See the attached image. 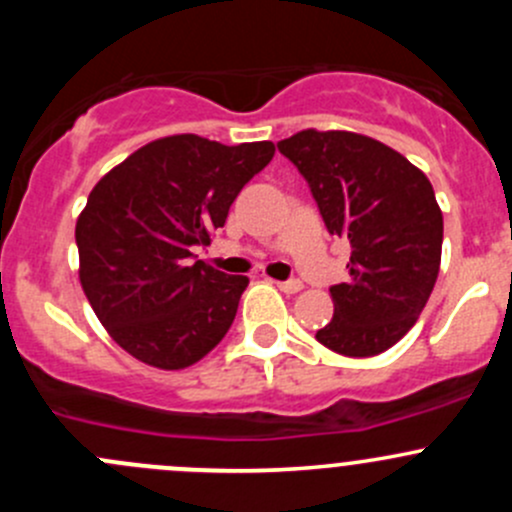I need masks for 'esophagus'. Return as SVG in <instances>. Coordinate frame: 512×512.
Instances as JSON below:
<instances>
[{
    "instance_id": "esophagus-1",
    "label": "esophagus",
    "mask_w": 512,
    "mask_h": 512,
    "mask_svg": "<svg viewBox=\"0 0 512 512\" xmlns=\"http://www.w3.org/2000/svg\"><path fill=\"white\" fill-rule=\"evenodd\" d=\"M277 287H280L285 294H297L299 289H302V282H299V280H287V282H277Z\"/></svg>"
}]
</instances>
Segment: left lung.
<instances>
[{
	"label": "left lung",
	"instance_id": "obj_1",
	"mask_svg": "<svg viewBox=\"0 0 512 512\" xmlns=\"http://www.w3.org/2000/svg\"><path fill=\"white\" fill-rule=\"evenodd\" d=\"M309 183L324 225L347 237L349 280L329 287L332 322L317 342L376 356L416 324L441 267L443 215L426 175L394 148L352 131H307L277 143Z\"/></svg>",
	"mask_w": 512,
	"mask_h": 512
}]
</instances>
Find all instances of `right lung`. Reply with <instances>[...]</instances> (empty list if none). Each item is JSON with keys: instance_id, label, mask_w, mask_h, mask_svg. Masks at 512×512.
Instances as JSON below:
<instances>
[{"instance_id": "right-lung-1", "label": "right lung", "mask_w": 512, "mask_h": 512, "mask_svg": "<svg viewBox=\"0 0 512 512\" xmlns=\"http://www.w3.org/2000/svg\"><path fill=\"white\" fill-rule=\"evenodd\" d=\"M272 156L270 141L223 146L180 133L98 180L76 220L79 280L118 347L165 371L218 347L250 280L190 257Z\"/></svg>"}]
</instances>
